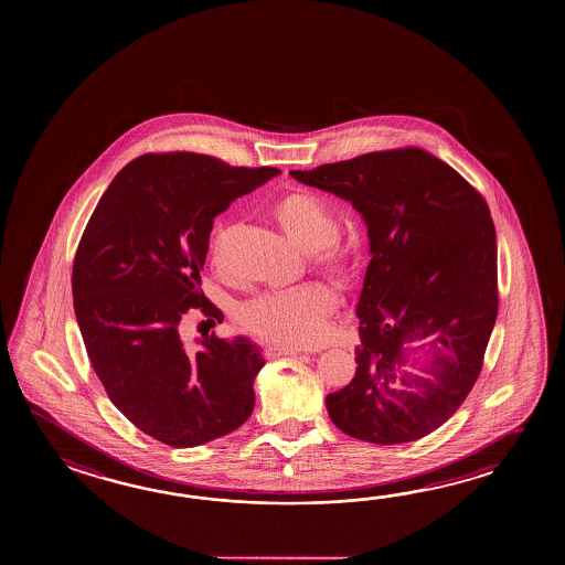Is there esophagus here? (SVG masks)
Masks as SVG:
<instances>
[{"label": "esophagus", "mask_w": 565, "mask_h": 565, "mask_svg": "<svg viewBox=\"0 0 565 565\" xmlns=\"http://www.w3.org/2000/svg\"><path fill=\"white\" fill-rule=\"evenodd\" d=\"M302 349L287 348V345H268L265 349V355L268 360H275V358H282V355H299Z\"/></svg>", "instance_id": "obj_1"}]
</instances>
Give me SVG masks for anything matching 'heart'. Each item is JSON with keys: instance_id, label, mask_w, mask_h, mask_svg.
I'll list each match as a JSON object with an SVG mask.
<instances>
[{"instance_id": "obj_1", "label": "heart", "mask_w": 565, "mask_h": 565, "mask_svg": "<svg viewBox=\"0 0 565 565\" xmlns=\"http://www.w3.org/2000/svg\"><path fill=\"white\" fill-rule=\"evenodd\" d=\"M273 217L288 241L311 253L315 270L333 280H349L355 273V248L339 238V216L333 205L317 193L290 192L273 205ZM226 226L217 224L212 250L217 253ZM335 309V295L321 282L263 292L242 302L236 321L250 335L273 345H311L323 333L324 321Z\"/></svg>"}]
</instances>
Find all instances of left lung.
Wrapping results in <instances>:
<instances>
[{
  "mask_svg": "<svg viewBox=\"0 0 565 565\" xmlns=\"http://www.w3.org/2000/svg\"><path fill=\"white\" fill-rule=\"evenodd\" d=\"M290 175L351 202L370 236L358 370L327 396L331 420L373 445L428 436L469 396L499 311L489 205L458 171L418 147ZM414 342L422 343L426 376L403 370Z\"/></svg>",
  "mask_w": 565,
  "mask_h": 565,
  "instance_id": "obj_1",
  "label": "left lung"
}]
</instances>
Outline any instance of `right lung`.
I'll use <instances>...</instances> for the list:
<instances>
[{"instance_id":"add662e5","label":"right lung","mask_w":565,"mask_h":565,"mask_svg":"<svg viewBox=\"0 0 565 565\" xmlns=\"http://www.w3.org/2000/svg\"><path fill=\"white\" fill-rule=\"evenodd\" d=\"M278 173L147 153L120 169L86 224L73 266L86 353L110 402L163 445H204L253 414L260 348L205 333L188 353L180 321L190 309L222 317L200 288L214 217Z\"/></svg>"}]
</instances>
